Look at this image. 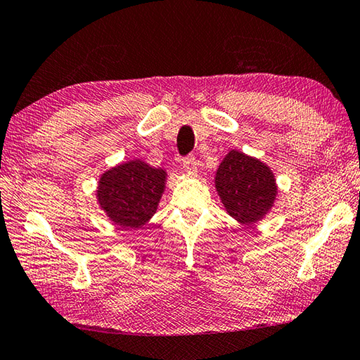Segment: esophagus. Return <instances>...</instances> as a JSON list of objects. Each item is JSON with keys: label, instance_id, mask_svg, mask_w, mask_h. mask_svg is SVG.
I'll return each instance as SVG.
<instances>
[{"label": "esophagus", "instance_id": "34e87169", "mask_svg": "<svg viewBox=\"0 0 360 360\" xmlns=\"http://www.w3.org/2000/svg\"><path fill=\"white\" fill-rule=\"evenodd\" d=\"M182 165H184L190 173H196V159L195 156H192V154L182 158Z\"/></svg>", "mask_w": 360, "mask_h": 360}]
</instances>
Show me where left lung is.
Listing matches in <instances>:
<instances>
[{"label": "left lung", "instance_id": "left-lung-1", "mask_svg": "<svg viewBox=\"0 0 360 360\" xmlns=\"http://www.w3.org/2000/svg\"><path fill=\"white\" fill-rule=\"evenodd\" d=\"M215 186L229 215L243 224L260 220L276 196L270 168L238 151H231L218 167Z\"/></svg>", "mask_w": 360, "mask_h": 360}]
</instances>
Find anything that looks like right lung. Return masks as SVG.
<instances>
[{"label": "right lung", "mask_w": 360, "mask_h": 360, "mask_svg": "<svg viewBox=\"0 0 360 360\" xmlns=\"http://www.w3.org/2000/svg\"><path fill=\"white\" fill-rule=\"evenodd\" d=\"M164 184V170L132 160L103 174L98 200L118 226L140 228L156 212Z\"/></svg>", "instance_id": "1"}]
</instances>
